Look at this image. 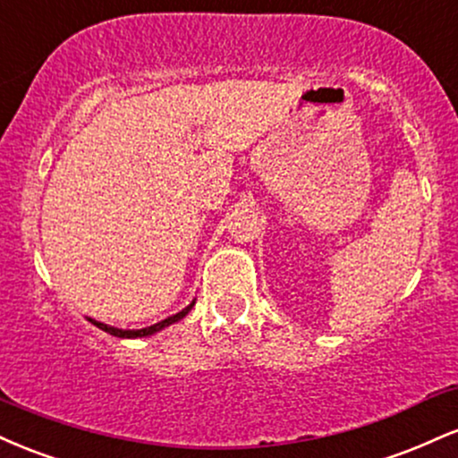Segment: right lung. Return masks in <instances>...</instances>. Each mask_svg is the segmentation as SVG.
Instances as JSON below:
<instances>
[{"label": "right lung", "mask_w": 458, "mask_h": 458, "mask_svg": "<svg viewBox=\"0 0 458 458\" xmlns=\"http://www.w3.org/2000/svg\"><path fill=\"white\" fill-rule=\"evenodd\" d=\"M192 306H195V302H191V304H188L184 310H180V313H175V315L166 317V319L158 321V324H154V326L141 327V330H120V327H113V326L100 324V321H96V319H89V321H91V324H94L96 327H100V330L109 332L111 336H117V338H141V336L156 335V332H160V330H163V327L171 326V324H175V321H180V319H184V317H186L188 313H191V309H192Z\"/></svg>", "instance_id": "1"}]
</instances>
